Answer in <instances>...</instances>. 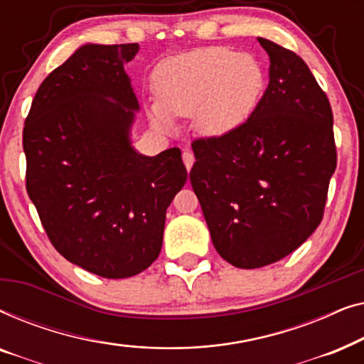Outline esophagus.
I'll list each match as a JSON object with an SVG mask.
<instances>
[{
	"label": "esophagus",
	"mask_w": 364,
	"mask_h": 364,
	"mask_svg": "<svg viewBox=\"0 0 364 364\" xmlns=\"http://www.w3.org/2000/svg\"><path fill=\"white\" fill-rule=\"evenodd\" d=\"M182 159H183V164H186V168L188 172H191L193 162H196V159H193V154L191 151H186L182 154Z\"/></svg>",
	"instance_id": "esophagus-1"
}]
</instances>
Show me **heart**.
Returning a JSON list of instances; mask_svg holds the SVG:
<instances>
[{
  "label": "heart",
  "instance_id": "1",
  "mask_svg": "<svg viewBox=\"0 0 364 364\" xmlns=\"http://www.w3.org/2000/svg\"><path fill=\"white\" fill-rule=\"evenodd\" d=\"M159 101L149 106L152 122L173 127V116H193L203 136L232 132L250 117L265 86L260 63L248 53L208 46L177 54L154 69Z\"/></svg>",
  "mask_w": 364,
  "mask_h": 364
}]
</instances>
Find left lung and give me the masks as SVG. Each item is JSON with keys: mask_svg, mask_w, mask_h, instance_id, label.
I'll return each instance as SVG.
<instances>
[{"mask_svg": "<svg viewBox=\"0 0 364 364\" xmlns=\"http://www.w3.org/2000/svg\"><path fill=\"white\" fill-rule=\"evenodd\" d=\"M258 43L270 81L255 111L225 136L192 144L191 182L212 243L238 268L282 260L316 230L336 168L326 94L300 56Z\"/></svg>", "mask_w": 364, "mask_h": 364, "instance_id": "1", "label": "left lung"}]
</instances>
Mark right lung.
<instances>
[{"mask_svg":"<svg viewBox=\"0 0 364 364\" xmlns=\"http://www.w3.org/2000/svg\"><path fill=\"white\" fill-rule=\"evenodd\" d=\"M139 44H82L39 86L23 131L26 188L49 240L74 265L127 278L161 253L167 207L186 186L181 149L139 154L124 64Z\"/></svg>","mask_w":364,"mask_h":364,"instance_id":"right-lung-1","label":"right lung"}]
</instances>
